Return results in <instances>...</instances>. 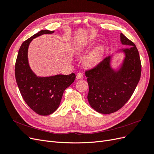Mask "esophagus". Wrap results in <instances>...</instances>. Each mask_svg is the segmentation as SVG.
<instances>
[{
  "label": "esophagus",
  "mask_w": 154,
  "mask_h": 154,
  "mask_svg": "<svg viewBox=\"0 0 154 154\" xmlns=\"http://www.w3.org/2000/svg\"><path fill=\"white\" fill-rule=\"evenodd\" d=\"M83 78V75L82 73L79 72V73L77 74V75H76L77 80H82Z\"/></svg>",
  "instance_id": "obj_1"
}]
</instances>
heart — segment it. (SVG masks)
Wrapping results in <instances>:
<instances>
[{
  "instance_id": "b5f03b06",
  "label": "heart",
  "mask_w": 154,
  "mask_h": 154,
  "mask_svg": "<svg viewBox=\"0 0 154 154\" xmlns=\"http://www.w3.org/2000/svg\"><path fill=\"white\" fill-rule=\"evenodd\" d=\"M103 48L101 46L94 48L88 53L85 58V63L88 66L92 67L98 64L103 56Z\"/></svg>"
}]
</instances>
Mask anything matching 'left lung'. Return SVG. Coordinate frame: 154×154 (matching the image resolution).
<instances>
[{
  "label": "left lung",
  "instance_id": "8db88e82",
  "mask_svg": "<svg viewBox=\"0 0 154 154\" xmlns=\"http://www.w3.org/2000/svg\"><path fill=\"white\" fill-rule=\"evenodd\" d=\"M120 40L128 48L117 51L125 54L118 69H114L111 66L112 55L96 67L85 72L89 87L88 103L92 109L101 114L113 113L123 106L140 80L141 64L136 45L123 33L120 34Z\"/></svg>",
  "mask_w": 154,
  "mask_h": 154
}]
</instances>
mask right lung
<instances>
[{
  "label": "right lung",
  "instance_id": "obj_1",
  "mask_svg": "<svg viewBox=\"0 0 154 154\" xmlns=\"http://www.w3.org/2000/svg\"><path fill=\"white\" fill-rule=\"evenodd\" d=\"M53 32L41 30L24 41L18 51L15 63L16 82L23 99L32 110L41 116L51 114L58 108L64 91L76 78L74 73L38 76L29 66L27 52L31 42L38 36Z\"/></svg>",
  "mask_w": 154,
  "mask_h": 154
}]
</instances>
